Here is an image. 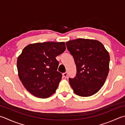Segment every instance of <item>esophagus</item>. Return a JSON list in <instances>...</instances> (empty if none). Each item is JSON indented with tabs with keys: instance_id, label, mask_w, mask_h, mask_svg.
Segmentation results:
<instances>
[{
	"instance_id": "1",
	"label": "esophagus",
	"mask_w": 125,
	"mask_h": 125,
	"mask_svg": "<svg viewBox=\"0 0 125 125\" xmlns=\"http://www.w3.org/2000/svg\"><path fill=\"white\" fill-rule=\"evenodd\" d=\"M63 77H64V78H67L68 77V73L67 72L63 73Z\"/></svg>"
}]
</instances>
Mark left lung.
<instances>
[{
  "instance_id": "8db88e82",
  "label": "left lung",
  "mask_w": 125,
  "mask_h": 125,
  "mask_svg": "<svg viewBox=\"0 0 125 125\" xmlns=\"http://www.w3.org/2000/svg\"><path fill=\"white\" fill-rule=\"evenodd\" d=\"M66 45L76 66V75L69 79L75 94L87 97L96 93L108 74V52L100 42L94 40L78 38L67 42Z\"/></svg>"
}]
</instances>
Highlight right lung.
I'll return each instance as SVG.
<instances>
[{"instance_id": "1", "label": "right lung", "mask_w": 125, "mask_h": 125, "mask_svg": "<svg viewBox=\"0 0 125 125\" xmlns=\"http://www.w3.org/2000/svg\"><path fill=\"white\" fill-rule=\"evenodd\" d=\"M64 42H47L25 46L17 59L18 76L28 92L45 99L55 93L62 79L56 59L65 50Z\"/></svg>"}]
</instances>
